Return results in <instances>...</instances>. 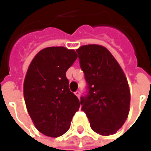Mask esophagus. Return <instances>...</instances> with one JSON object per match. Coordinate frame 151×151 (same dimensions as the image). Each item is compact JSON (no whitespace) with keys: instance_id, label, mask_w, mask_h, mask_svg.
<instances>
[{"instance_id":"1","label":"esophagus","mask_w":151,"mask_h":151,"mask_svg":"<svg viewBox=\"0 0 151 151\" xmlns=\"http://www.w3.org/2000/svg\"><path fill=\"white\" fill-rule=\"evenodd\" d=\"M75 94H76V96H77V97H79V96H80V91H76L75 92Z\"/></svg>"}]
</instances>
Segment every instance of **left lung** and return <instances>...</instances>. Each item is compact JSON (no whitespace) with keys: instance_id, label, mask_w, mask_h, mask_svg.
<instances>
[{"instance_id":"obj_1","label":"left lung","mask_w":151,"mask_h":151,"mask_svg":"<svg viewBox=\"0 0 151 151\" xmlns=\"http://www.w3.org/2000/svg\"><path fill=\"white\" fill-rule=\"evenodd\" d=\"M88 83L89 93L81 97V110L96 133H117L129 113L130 91L124 70L104 46L87 44L76 50Z\"/></svg>"}]
</instances>
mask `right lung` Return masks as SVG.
<instances>
[{
  "label": "right lung",
  "instance_id": "obj_1",
  "mask_svg": "<svg viewBox=\"0 0 151 151\" xmlns=\"http://www.w3.org/2000/svg\"><path fill=\"white\" fill-rule=\"evenodd\" d=\"M77 59L74 50L48 47L31 61L23 83L27 109L36 129L49 137L61 136L70 127L80 101L69 89L66 70Z\"/></svg>",
  "mask_w": 151,
  "mask_h": 151
}]
</instances>
